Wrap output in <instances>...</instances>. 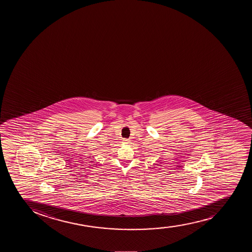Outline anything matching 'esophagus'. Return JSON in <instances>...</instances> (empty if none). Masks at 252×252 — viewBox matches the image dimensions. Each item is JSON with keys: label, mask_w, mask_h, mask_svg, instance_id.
<instances>
[{"label": "esophagus", "mask_w": 252, "mask_h": 252, "mask_svg": "<svg viewBox=\"0 0 252 252\" xmlns=\"http://www.w3.org/2000/svg\"><path fill=\"white\" fill-rule=\"evenodd\" d=\"M123 143H124V144H129V143H130V140L125 139V140H123Z\"/></svg>", "instance_id": "34e87169"}]
</instances>
